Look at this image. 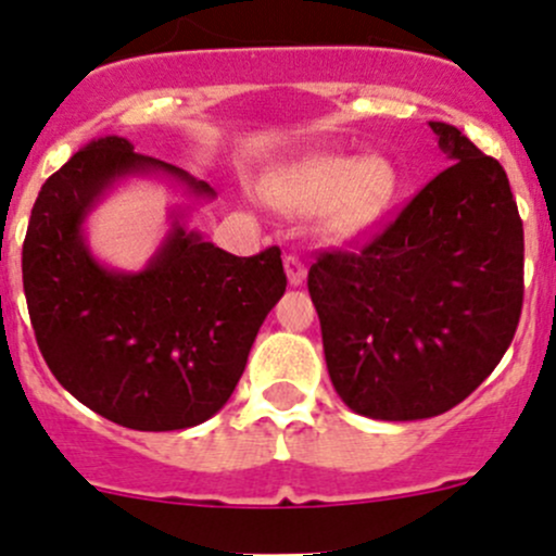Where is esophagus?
<instances>
[{"mask_svg": "<svg viewBox=\"0 0 556 556\" xmlns=\"http://www.w3.org/2000/svg\"><path fill=\"white\" fill-rule=\"evenodd\" d=\"M285 271H288L290 285H303V279H306V266L295 253L285 255Z\"/></svg>", "mask_w": 556, "mask_h": 556, "instance_id": "obj_1", "label": "esophagus"}]
</instances>
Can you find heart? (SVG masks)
I'll list each match as a JSON object with an SVG mask.
<instances>
[{"instance_id": "obj_1", "label": "heart", "mask_w": 556, "mask_h": 556, "mask_svg": "<svg viewBox=\"0 0 556 556\" xmlns=\"http://www.w3.org/2000/svg\"><path fill=\"white\" fill-rule=\"evenodd\" d=\"M400 189V175L383 156H312L279 180L274 200L308 213L327 207L330 229L356 233L376 224Z\"/></svg>"}]
</instances>
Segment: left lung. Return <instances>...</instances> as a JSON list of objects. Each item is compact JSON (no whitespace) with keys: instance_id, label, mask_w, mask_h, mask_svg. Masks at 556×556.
Here are the masks:
<instances>
[{"instance_id":"1","label":"left lung","mask_w":556,"mask_h":556,"mask_svg":"<svg viewBox=\"0 0 556 556\" xmlns=\"http://www.w3.org/2000/svg\"><path fill=\"white\" fill-rule=\"evenodd\" d=\"M453 165L359 250L308 268L330 381L354 413H447L509 349L522 314L525 233L509 178L458 127L429 122Z\"/></svg>"}]
</instances>
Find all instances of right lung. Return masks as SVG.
Masks as SVG:
<instances>
[{
    "label": "right lung",
    "instance_id": "right-lung-1",
    "mask_svg": "<svg viewBox=\"0 0 556 556\" xmlns=\"http://www.w3.org/2000/svg\"><path fill=\"white\" fill-rule=\"evenodd\" d=\"M136 173L173 175L194 197H215L130 140H92L34 202L23 293L47 367L81 405L127 429H189L215 416L242 378L288 288L282 250L237 258L175 220L143 271H109L87 250L81 224L103 191Z\"/></svg>",
    "mask_w": 556,
    "mask_h": 556
}]
</instances>
